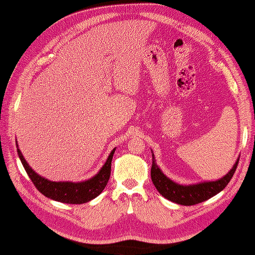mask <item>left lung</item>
Returning <instances> with one entry per match:
<instances>
[{
	"label": "left lung",
	"instance_id": "1",
	"mask_svg": "<svg viewBox=\"0 0 255 255\" xmlns=\"http://www.w3.org/2000/svg\"><path fill=\"white\" fill-rule=\"evenodd\" d=\"M240 159V158H239ZM239 160L233 166V169L222 177L221 180L213 181V182H204L198 184H192V186H181L172 182L168 177L160 171L158 165L154 162V157L152 154V166H151V178L153 182L154 187L157 191L163 195V197L168 199V200L174 201V203L180 205H195L207 199L212 198L213 195L218 194L219 192L223 191L228 183L230 182L231 177H233L234 172L238 168Z\"/></svg>",
	"mask_w": 255,
	"mask_h": 255
}]
</instances>
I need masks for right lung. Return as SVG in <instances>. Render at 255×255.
<instances>
[{"mask_svg":"<svg viewBox=\"0 0 255 255\" xmlns=\"http://www.w3.org/2000/svg\"><path fill=\"white\" fill-rule=\"evenodd\" d=\"M114 152L115 148L111 151V153L108 157L107 162L101 169V171L96 175L95 177L85 181V182H52V181L46 180L39 175L36 174L30 165L26 163L24 156L21 154L19 148H17V154H19L20 160L24 165L26 172L30 176L36 188L45 195L46 198H50L52 200L60 201L64 204H84L87 201L92 200L96 197H98L103 189L107 186L109 181L110 172H111V160H113Z\"/></svg>","mask_w":255,"mask_h":255,"instance_id":"obj_1","label":"right lung"}]
</instances>
